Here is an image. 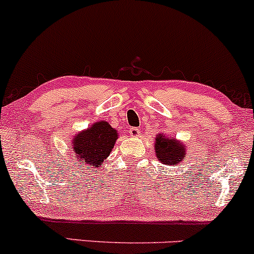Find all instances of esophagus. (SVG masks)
<instances>
[{
    "label": "esophagus",
    "mask_w": 254,
    "mask_h": 254,
    "mask_svg": "<svg viewBox=\"0 0 254 254\" xmlns=\"http://www.w3.org/2000/svg\"><path fill=\"white\" fill-rule=\"evenodd\" d=\"M129 133L131 137H138V136H140V130L136 129V127H130Z\"/></svg>",
    "instance_id": "1"
}]
</instances>
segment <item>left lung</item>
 Instances as JSON below:
<instances>
[{"mask_svg": "<svg viewBox=\"0 0 254 254\" xmlns=\"http://www.w3.org/2000/svg\"><path fill=\"white\" fill-rule=\"evenodd\" d=\"M154 150L158 160L168 166H176L185 159L187 146L185 142L178 141L171 136H166L164 132L155 136Z\"/></svg>", "mask_w": 254, "mask_h": 254, "instance_id": "left-lung-1", "label": "left lung"}]
</instances>
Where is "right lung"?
Instances as JSON below:
<instances>
[{
	"instance_id": "obj_1",
	"label": "right lung",
	"mask_w": 254,
	"mask_h": 254,
	"mask_svg": "<svg viewBox=\"0 0 254 254\" xmlns=\"http://www.w3.org/2000/svg\"><path fill=\"white\" fill-rule=\"evenodd\" d=\"M118 131L106 121L93 123L89 127L77 132L71 138L74 160L86 169H97L112 152Z\"/></svg>"
}]
</instances>
